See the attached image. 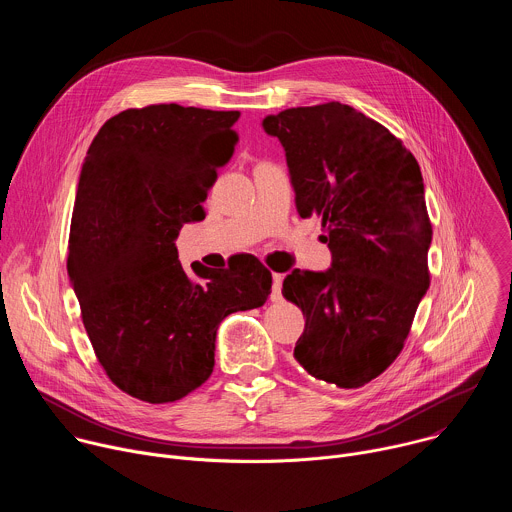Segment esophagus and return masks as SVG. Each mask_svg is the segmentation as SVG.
I'll return each mask as SVG.
<instances>
[{
	"instance_id": "1",
	"label": "esophagus",
	"mask_w": 512,
	"mask_h": 512,
	"mask_svg": "<svg viewBox=\"0 0 512 512\" xmlns=\"http://www.w3.org/2000/svg\"><path fill=\"white\" fill-rule=\"evenodd\" d=\"M281 283H283V275L273 273V283H271V302H281Z\"/></svg>"
}]
</instances>
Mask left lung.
Masks as SVG:
<instances>
[{
  "label": "left lung",
  "instance_id": "1",
  "mask_svg": "<svg viewBox=\"0 0 512 512\" xmlns=\"http://www.w3.org/2000/svg\"><path fill=\"white\" fill-rule=\"evenodd\" d=\"M261 125L283 145L300 216L320 218L332 253L326 271L283 279V298L306 318L294 358L320 381L362 387L397 358L429 287L419 164L387 127L338 101Z\"/></svg>",
  "mask_w": 512,
  "mask_h": 512
}]
</instances>
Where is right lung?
I'll list each match as a JSON object with an SVG mask.
<instances>
[{"label": "right lung", "instance_id": "right-lung-1", "mask_svg": "<svg viewBox=\"0 0 512 512\" xmlns=\"http://www.w3.org/2000/svg\"><path fill=\"white\" fill-rule=\"evenodd\" d=\"M239 111L150 105L111 117L83 162L68 237V277L107 377L127 395L172 403L214 367L221 322L265 304L271 273L178 259L182 225L204 218L216 168L233 156Z\"/></svg>", "mask_w": 512, "mask_h": 512}]
</instances>
